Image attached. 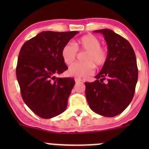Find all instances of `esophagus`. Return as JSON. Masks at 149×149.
<instances>
[{
	"instance_id": "34e87169",
	"label": "esophagus",
	"mask_w": 149,
	"mask_h": 149,
	"mask_svg": "<svg viewBox=\"0 0 149 149\" xmlns=\"http://www.w3.org/2000/svg\"><path fill=\"white\" fill-rule=\"evenodd\" d=\"M75 81H76V83H79V82L81 81V79H79V78H75Z\"/></svg>"
}]
</instances>
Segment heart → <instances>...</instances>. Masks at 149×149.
Segmentation results:
<instances>
[{
    "label": "heart",
    "mask_w": 149,
    "mask_h": 149,
    "mask_svg": "<svg viewBox=\"0 0 149 149\" xmlns=\"http://www.w3.org/2000/svg\"><path fill=\"white\" fill-rule=\"evenodd\" d=\"M100 39L93 34L81 37L74 44L68 43L61 49V57L66 65H71L75 61L78 51H86L83 63H74L68 70L70 76L83 79L94 73V66L100 67L106 63L107 51L101 46Z\"/></svg>",
    "instance_id": "heart-1"
}]
</instances>
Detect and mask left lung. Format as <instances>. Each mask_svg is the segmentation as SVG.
Masks as SVG:
<instances>
[{"mask_svg":"<svg viewBox=\"0 0 149 149\" xmlns=\"http://www.w3.org/2000/svg\"><path fill=\"white\" fill-rule=\"evenodd\" d=\"M94 32L103 34L107 59L95 81L85 83L86 97L91 110L111 118L123 112L133 98L139 75L136 54L129 42L112 30Z\"/></svg>","mask_w":149,"mask_h":149,"instance_id":"left-lung-1","label":"left lung"}]
</instances>
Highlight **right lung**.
Returning <instances> with one entry per match:
<instances>
[{
  "label": "right lung",
  "mask_w": 149,
  "mask_h": 149,
  "mask_svg": "<svg viewBox=\"0 0 149 149\" xmlns=\"http://www.w3.org/2000/svg\"><path fill=\"white\" fill-rule=\"evenodd\" d=\"M78 33L42 31L21 48L16 66L21 94L29 108L40 118L49 119L66 109L75 80L55 75L68 69L61 49Z\"/></svg>",
  "instance_id": "right-lung-1"
}]
</instances>
